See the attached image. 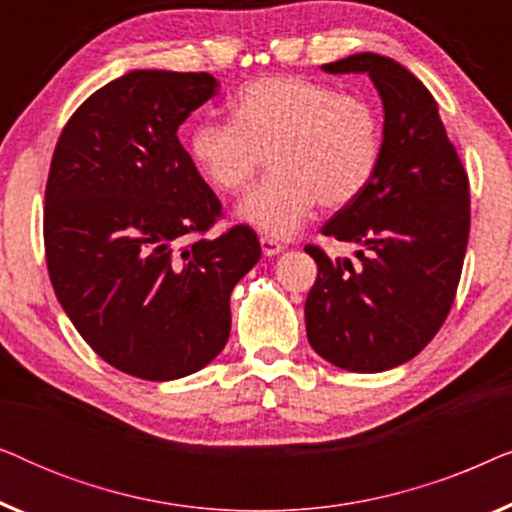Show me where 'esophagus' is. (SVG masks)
Listing matches in <instances>:
<instances>
[{
    "instance_id": "34e87169",
    "label": "esophagus",
    "mask_w": 512,
    "mask_h": 512,
    "mask_svg": "<svg viewBox=\"0 0 512 512\" xmlns=\"http://www.w3.org/2000/svg\"><path fill=\"white\" fill-rule=\"evenodd\" d=\"M261 249H263V256H277L282 254L284 247L275 240H270V237H261Z\"/></svg>"
}]
</instances>
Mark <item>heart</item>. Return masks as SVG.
Returning a JSON list of instances; mask_svg holds the SVG:
<instances>
[{"mask_svg":"<svg viewBox=\"0 0 512 512\" xmlns=\"http://www.w3.org/2000/svg\"><path fill=\"white\" fill-rule=\"evenodd\" d=\"M382 116L368 97L326 83L270 74L237 90L230 121H198L186 135L195 172L216 193L249 184L263 153L270 174L244 195L235 216L265 237L286 240L314 207H345L366 191L382 158Z\"/></svg>","mask_w":512,"mask_h":512,"instance_id":"heart-1","label":"heart"}]
</instances>
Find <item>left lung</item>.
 I'll list each match as a JSON object with an SVG mask.
<instances>
[{"instance_id":"left-lung-1","label":"left lung","mask_w":512,"mask_h":512,"mask_svg":"<svg viewBox=\"0 0 512 512\" xmlns=\"http://www.w3.org/2000/svg\"><path fill=\"white\" fill-rule=\"evenodd\" d=\"M321 69L368 74L384 142L366 191L321 228L356 244L359 263L305 247L319 270L305 300L307 340L342 370L382 373L422 352L450 312L471 228L468 177L436 100L401 62L356 53Z\"/></svg>"}]
</instances>
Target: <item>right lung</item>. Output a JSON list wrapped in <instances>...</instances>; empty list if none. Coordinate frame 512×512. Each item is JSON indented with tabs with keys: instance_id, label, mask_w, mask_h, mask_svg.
<instances>
[{
	"instance_id": "obj_1",
	"label": "right lung",
	"mask_w": 512,
	"mask_h": 512,
	"mask_svg": "<svg viewBox=\"0 0 512 512\" xmlns=\"http://www.w3.org/2000/svg\"><path fill=\"white\" fill-rule=\"evenodd\" d=\"M216 93L205 72L123 74L69 118L48 172L55 296L104 361L142 380H179L219 356L230 293L261 258L247 226L184 247L219 219L221 202L177 130Z\"/></svg>"
}]
</instances>
